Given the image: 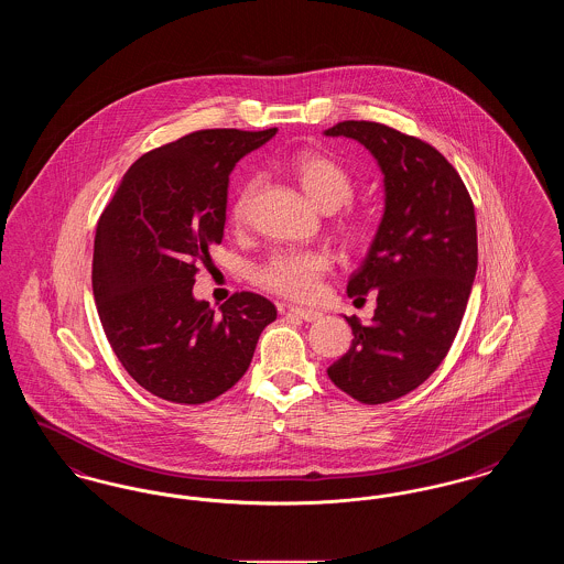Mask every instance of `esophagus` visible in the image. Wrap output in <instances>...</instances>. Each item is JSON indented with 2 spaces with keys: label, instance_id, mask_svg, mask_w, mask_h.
<instances>
[{
  "label": "esophagus",
  "instance_id": "1",
  "mask_svg": "<svg viewBox=\"0 0 564 564\" xmlns=\"http://www.w3.org/2000/svg\"><path fill=\"white\" fill-rule=\"evenodd\" d=\"M288 315L308 323L317 322V319H322L323 317V313H319V311H313V308H300V306H290V308H288Z\"/></svg>",
  "mask_w": 564,
  "mask_h": 564
}]
</instances>
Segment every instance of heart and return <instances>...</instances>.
Wrapping results in <instances>:
<instances>
[{"instance_id":"heart-1","label":"heart","mask_w":564,"mask_h":564,"mask_svg":"<svg viewBox=\"0 0 564 564\" xmlns=\"http://www.w3.org/2000/svg\"><path fill=\"white\" fill-rule=\"evenodd\" d=\"M290 171L304 189V194L323 212H336L352 198L349 171L334 159L319 152H302L290 162ZM256 192V182H247L230 207V221L241 226ZM340 232L349 241H364L368 237L366 219L349 215L340 221ZM332 267V260L319 249L279 251L258 269L256 279L262 288L292 300H311L319 292L322 279Z\"/></svg>"}]
</instances>
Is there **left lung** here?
Instances as JSON below:
<instances>
[{"label": "left lung", "mask_w": 564, "mask_h": 564, "mask_svg": "<svg viewBox=\"0 0 564 564\" xmlns=\"http://www.w3.org/2000/svg\"><path fill=\"white\" fill-rule=\"evenodd\" d=\"M325 134L359 141L384 175L375 241L347 285L361 302L375 292V317L347 319L350 349L327 376L357 402H391L423 384L455 340L478 269L474 203L455 166L416 137L366 120Z\"/></svg>", "instance_id": "obj_1"}]
</instances>
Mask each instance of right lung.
Here are the masks:
<instances>
[{
  "mask_svg": "<svg viewBox=\"0 0 564 564\" xmlns=\"http://www.w3.org/2000/svg\"><path fill=\"white\" fill-rule=\"evenodd\" d=\"M276 134L207 129L131 164L99 217L93 294L109 345L152 395L212 402L239 382L276 319L264 295L241 292L219 315L192 294L196 260L221 242L235 164Z\"/></svg>",
  "mask_w": 564,
  "mask_h": 564,
  "instance_id": "1",
  "label": "right lung"
}]
</instances>
